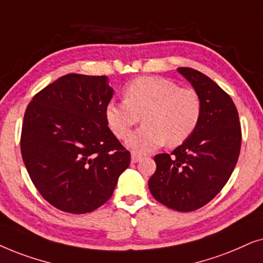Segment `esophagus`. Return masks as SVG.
<instances>
[{
	"label": "esophagus",
	"instance_id": "obj_1",
	"mask_svg": "<svg viewBox=\"0 0 263 263\" xmlns=\"http://www.w3.org/2000/svg\"><path fill=\"white\" fill-rule=\"evenodd\" d=\"M142 159V156L141 155H138V154H132V155H131V162L132 163H137L138 162V161L139 160H141Z\"/></svg>",
	"mask_w": 263,
	"mask_h": 263
}]
</instances>
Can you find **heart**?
Segmentation results:
<instances>
[{
	"mask_svg": "<svg viewBox=\"0 0 263 263\" xmlns=\"http://www.w3.org/2000/svg\"><path fill=\"white\" fill-rule=\"evenodd\" d=\"M124 95L125 101L107 103L104 119L111 132L125 139L142 117L145 125L126 142L135 153L154 152L164 143L168 146L183 144L201 118V101L196 91L161 77L132 80Z\"/></svg>",
	"mask_w": 263,
	"mask_h": 263,
	"instance_id": "b5f03b06",
	"label": "heart"
}]
</instances>
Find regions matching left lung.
<instances>
[{
    "label": "left lung",
    "instance_id": "1",
    "mask_svg": "<svg viewBox=\"0 0 263 263\" xmlns=\"http://www.w3.org/2000/svg\"><path fill=\"white\" fill-rule=\"evenodd\" d=\"M178 72L201 101V118L189 139L170 154L154 157L149 179L154 198L178 212H192L211 202L225 186L238 161L241 131L233 101L218 84L189 67Z\"/></svg>",
    "mask_w": 263,
    "mask_h": 263
}]
</instances>
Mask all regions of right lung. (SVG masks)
<instances>
[{
  "instance_id": "1",
  "label": "right lung",
  "mask_w": 263,
  "mask_h": 263,
  "mask_svg": "<svg viewBox=\"0 0 263 263\" xmlns=\"http://www.w3.org/2000/svg\"><path fill=\"white\" fill-rule=\"evenodd\" d=\"M114 90L106 76L66 74L41 90L24 115L22 155L40 194L72 214L111 197L131 155L108 127Z\"/></svg>"
}]
</instances>
